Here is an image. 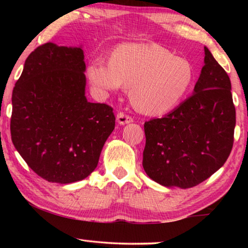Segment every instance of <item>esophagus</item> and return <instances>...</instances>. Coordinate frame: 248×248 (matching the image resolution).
Instances as JSON below:
<instances>
[{"mask_svg": "<svg viewBox=\"0 0 248 248\" xmlns=\"http://www.w3.org/2000/svg\"><path fill=\"white\" fill-rule=\"evenodd\" d=\"M116 119H117V123L119 124H127L132 123L133 119L130 117L129 115H125L124 112H118L116 116Z\"/></svg>", "mask_w": 248, "mask_h": 248, "instance_id": "1", "label": "esophagus"}]
</instances>
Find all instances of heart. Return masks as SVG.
I'll list each match as a JSON object with an SVG mask.
<instances>
[{
  "label": "heart",
  "mask_w": 248,
  "mask_h": 248,
  "mask_svg": "<svg viewBox=\"0 0 248 248\" xmlns=\"http://www.w3.org/2000/svg\"><path fill=\"white\" fill-rule=\"evenodd\" d=\"M96 93L106 94L130 86L129 97L144 114L163 115L182 102L194 81V68L187 59L156 44L121 45L111 60L95 58L86 69Z\"/></svg>",
  "instance_id": "1"
}]
</instances>
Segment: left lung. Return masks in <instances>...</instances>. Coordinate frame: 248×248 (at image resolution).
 Returning <instances> with one entry per match:
<instances>
[{"label": "left lung", "instance_id": "8db88e82", "mask_svg": "<svg viewBox=\"0 0 248 248\" xmlns=\"http://www.w3.org/2000/svg\"><path fill=\"white\" fill-rule=\"evenodd\" d=\"M235 107L228 73L204 47L194 94L144 124L143 169L165 187L191 188L221 169L232 151Z\"/></svg>", "mask_w": 248, "mask_h": 248}]
</instances>
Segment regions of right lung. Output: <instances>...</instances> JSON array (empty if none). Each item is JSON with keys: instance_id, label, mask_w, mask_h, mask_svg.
<instances>
[{"instance_id": "obj_1", "label": "right lung", "mask_w": 248, "mask_h": 248, "mask_svg": "<svg viewBox=\"0 0 248 248\" xmlns=\"http://www.w3.org/2000/svg\"><path fill=\"white\" fill-rule=\"evenodd\" d=\"M85 70L81 47L47 43L29 54L13 90L12 141L50 183L86 178L115 129L110 106L87 102Z\"/></svg>"}]
</instances>
